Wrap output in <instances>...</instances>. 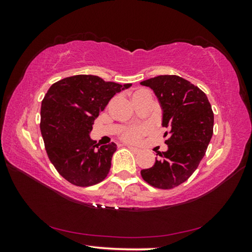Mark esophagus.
I'll return each instance as SVG.
<instances>
[{
	"label": "esophagus",
	"instance_id": "34e87169",
	"mask_svg": "<svg viewBox=\"0 0 252 252\" xmlns=\"http://www.w3.org/2000/svg\"><path fill=\"white\" fill-rule=\"evenodd\" d=\"M127 148L130 149L131 151H133V152H140V149H138V148H135V147H132V146H127Z\"/></svg>",
	"mask_w": 252,
	"mask_h": 252
}]
</instances>
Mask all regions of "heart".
<instances>
[{"label":"heart","mask_w":252,"mask_h":252,"mask_svg":"<svg viewBox=\"0 0 252 252\" xmlns=\"http://www.w3.org/2000/svg\"><path fill=\"white\" fill-rule=\"evenodd\" d=\"M146 92H148V91H146V90L135 91L133 94H132V99H134V97L141 95ZM146 130H147V126H127L122 131L121 138L126 142H135L136 140H139L140 136H141V134Z\"/></svg>","instance_id":"obj_1"}]
</instances>
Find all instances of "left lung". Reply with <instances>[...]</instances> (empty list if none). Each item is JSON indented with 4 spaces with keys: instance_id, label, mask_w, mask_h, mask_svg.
Instances as JSON below:
<instances>
[{
    "instance_id": "left-lung-1",
    "label": "left lung",
    "mask_w": 252,
    "mask_h": 252,
    "mask_svg": "<svg viewBox=\"0 0 252 252\" xmlns=\"http://www.w3.org/2000/svg\"><path fill=\"white\" fill-rule=\"evenodd\" d=\"M151 88L162 108V126L168 150L149 169L143 180L158 189H172L191 177L206 155L213 133V112L206 93L178 75L142 81Z\"/></svg>"
}]
</instances>
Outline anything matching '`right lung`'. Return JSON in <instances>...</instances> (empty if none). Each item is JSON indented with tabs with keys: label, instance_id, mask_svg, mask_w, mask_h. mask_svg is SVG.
Listing matches in <instances>:
<instances>
[{
	"label": "right lung",
	"instance_id": "1",
	"mask_svg": "<svg viewBox=\"0 0 252 252\" xmlns=\"http://www.w3.org/2000/svg\"><path fill=\"white\" fill-rule=\"evenodd\" d=\"M130 87L84 74L51 85L42 101L40 129L50 161L72 185L90 187L108 176L117 144L99 147L90 132L113 95Z\"/></svg>",
	"mask_w": 252,
	"mask_h": 252
}]
</instances>
